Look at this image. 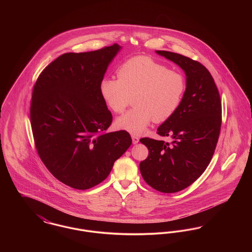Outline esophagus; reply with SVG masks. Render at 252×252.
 Returning a JSON list of instances; mask_svg holds the SVG:
<instances>
[{
	"mask_svg": "<svg viewBox=\"0 0 252 252\" xmlns=\"http://www.w3.org/2000/svg\"><path fill=\"white\" fill-rule=\"evenodd\" d=\"M132 138V143H133V144H138L139 143V137H137V136H135V135H132L131 136Z\"/></svg>",
	"mask_w": 252,
	"mask_h": 252,
	"instance_id": "1",
	"label": "esophagus"
}]
</instances>
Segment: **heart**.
Returning a JSON list of instances; mask_svg holds the SVG:
<instances>
[{
  "label": "heart",
  "instance_id": "obj_1",
  "mask_svg": "<svg viewBox=\"0 0 252 252\" xmlns=\"http://www.w3.org/2000/svg\"><path fill=\"white\" fill-rule=\"evenodd\" d=\"M117 78L105 77L99 85L102 99L108 108L122 113L133 97L135 108L119 117L117 128L140 135L154 120H168L180 107L186 82L179 72L147 57H136L124 62Z\"/></svg>",
  "mask_w": 252,
  "mask_h": 252
}]
</instances>
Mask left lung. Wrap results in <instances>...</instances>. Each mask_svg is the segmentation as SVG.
Returning <instances> with one entry per match:
<instances>
[{"mask_svg": "<svg viewBox=\"0 0 252 252\" xmlns=\"http://www.w3.org/2000/svg\"><path fill=\"white\" fill-rule=\"evenodd\" d=\"M185 72L186 89L178 110L158 127L172 143L142 138L149 151L140 163L144 181L161 192H180L209 165L221 128V100L215 80L203 65L180 54L156 51Z\"/></svg>", "mask_w": 252, "mask_h": 252, "instance_id": "obj_1", "label": "left lung"}]
</instances>
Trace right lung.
<instances>
[{"instance_id": "1", "label": "right lung", "mask_w": 252, "mask_h": 252, "mask_svg": "<svg viewBox=\"0 0 252 252\" xmlns=\"http://www.w3.org/2000/svg\"><path fill=\"white\" fill-rule=\"evenodd\" d=\"M121 48L61 55L33 89L30 119L38 156L55 178L77 190L106 180L132 144L128 132H105L112 115L99 91Z\"/></svg>"}]
</instances>
